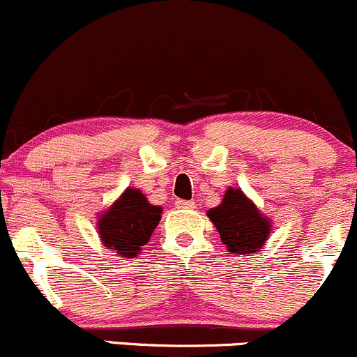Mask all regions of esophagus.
<instances>
[{"label":"esophagus","mask_w":357,"mask_h":357,"mask_svg":"<svg viewBox=\"0 0 357 357\" xmlns=\"http://www.w3.org/2000/svg\"><path fill=\"white\" fill-rule=\"evenodd\" d=\"M175 206H177L178 209H192V208H196L194 201H185V199H177V201H175Z\"/></svg>","instance_id":"34e87169"}]
</instances>
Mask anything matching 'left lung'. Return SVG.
Returning <instances> with one entry per match:
<instances>
[{"label":"left lung","instance_id":"obj_1","mask_svg":"<svg viewBox=\"0 0 357 357\" xmlns=\"http://www.w3.org/2000/svg\"><path fill=\"white\" fill-rule=\"evenodd\" d=\"M230 252L249 255L261 249L270 234V222L238 189H229L222 204L208 211Z\"/></svg>","mask_w":357,"mask_h":357}]
</instances>
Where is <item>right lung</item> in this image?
Listing matches in <instances>:
<instances>
[{
    "mask_svg": "<svg viewBox=\"0 0 357 357\" xmlns=\"http://www.w3.org/2000/svg\"><path fill=\"white\" fill-rule=\"evenodd\" d=\"M161 220V208L151 206L137 189H127L99 218V235L108 249L122 258H134Z\"/></svg>",
    "mask_w": 357,
    "mask_h": 357,
    "instance_id": "1",
    "label": "right lung"
}]
</instances>
